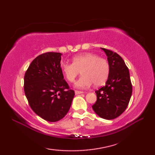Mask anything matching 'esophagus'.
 Listing matches in <instances>:
<instances>
[{
	"instance_id": "obj_1",
	"label": "esophagus",
	"mask_w": 155,
	"mask_h": 155,
	"mask_svg": "<svg viewBox=\"0 0 155 155\" xmlns=\"http://www.w3.org/2000/svg\"><path fill=\"white\" fill-rule=\"evenodd\" d=\"M84 92L83 91H75V94H83Z\"/></svg>"
}]
</instances>
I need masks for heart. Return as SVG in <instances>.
<instances>
[{
	"instance_id": "obj_1",
	"label": "heart",
	"mask_w": 155,
	"mask_h": 155,
	"mask_svg": "<svg viewBox=\"0 0 155 155\" xmlns=\"http://www.w3.org/2000/svg\"><path fill=\"white\" fill-rule=\"evenodd\" d=\"M62 73L68 82L73 83L78 74H83L75 84L78 88H84L94 83L98 87L104 84L110 74V64L106 58L87 52L74 56L72 63L63 62L61 64Z\"/></svg>"
}]
</instances>
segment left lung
I'll list each match as a JSON object with an SVG mask.
<instances>
[{"instance_id":"obj_1","label":"left lung","mask_w":155,"mask_h":155,"mask_svg":"<svg viewBox=\"0 0 155 155\" xmlns=\"http://www.w3.org/2000/svg\"><path fill=\"white\" fill-rule=\"evenodd\" d=\"M101 49L107 56L110 74L105 86L95 91L97 100L92 107L100 117L111 120L126 110L133 87L129 71L120 56L108 49Z\"/></svg>"}]
</instances>
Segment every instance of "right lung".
Segmentation results:
<instances>
[{
	"label": "right lung",
	"mask_w": 155,
	"mask_h": 155,
	"mask_svg": "<svg viewBox=\"0 0 155 155\" xmlns=\"http://www.w3.org/2000/svg\"><path fill=\"white\" fill-rule=\"evenodd\" d=\"M60 52H48L32 61L24 78V91L32 110L49 122L67 114L74 91L69 88L61 68Z\"/></svg>",
	"instance_id": "1"
}]
</instances>
